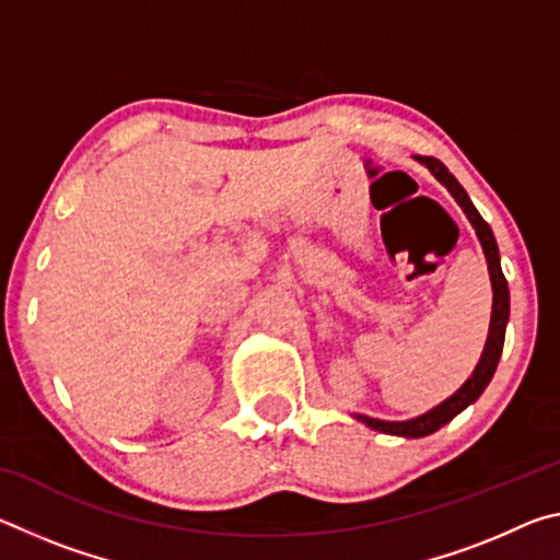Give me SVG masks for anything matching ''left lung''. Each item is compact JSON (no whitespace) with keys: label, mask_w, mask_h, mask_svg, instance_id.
I'll list each match as a JSON object with an SVG mask.
<instances>
[{"label":"left lung","mask_w":560,"mask_h":560,"mask_svg":"<svg viewBox=\"0 0 560 560\" xmlns=\"http://www.w3.org/2000/svg\"><path fill=\"white\" fill-rule=\"evenodd\" d=\"M417 160H420V163L428 167L444 187L450 189V195L457 200L464 214H467V220L471 222L474 232H477L481 249H485V257H487L491 291H494V303H491V324H489L485 353H481L479 363H477V368H474L469 381L464 383L457 393L447 397L444 402H440L438 407H432L430 412L412 417V420H405V422H387V420H375V417H368V415H355V420L368 424L371 430L385 432V434H397V438H428V434L444 428L452 417H457L464 407H469L481 393H485V387L489 385L491 377H494L501 350H504V336H506V324H509V287H506L504 271H501L499 246H497L494 234H491V226L481 220V214L477 212V207L471 205L469 195L464 192V187L457 183V177H454L438 158L417 155Z\"/></svg>","instance_id":"8db88e82"}]
</instances>
